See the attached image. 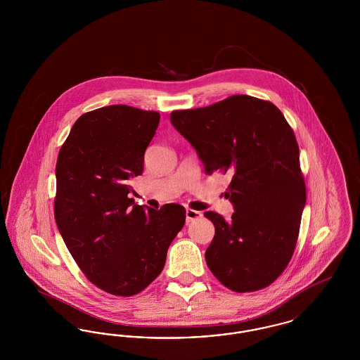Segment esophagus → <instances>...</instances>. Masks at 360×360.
I'll list each match as a JSON object with an SVG mask.
<instances>
[{"label": "esophagus", "mask_w": 360, "mask_h": 360, "mask_svg": "<svg viewBox=\"0 0 360 360\" xmlns=\"http://www.w3.org/2000/svg\"><path fill=\"white\" fill-rule=\"evenodd\" d=\"M202 217V213L198 210H193V209H186V223H191L194 220H198Z\"/></svg>", "instance_id": "obj_1"}]
</instances>
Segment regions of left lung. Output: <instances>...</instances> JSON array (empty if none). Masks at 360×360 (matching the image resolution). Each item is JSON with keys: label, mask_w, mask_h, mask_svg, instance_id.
Segmentation results:
<instances>
[{"label": "left lung", "mask_w": 360, "mask_h": 360, "mask_svg": "<svg viewBox=\"0 0 360 360\" xmlns=\"http://www.w3.org/2000/svg\"><path fill=\"white\" fill-rule=\"evenodd\" d=\"M174 128L195 148L206 174L231 176L229 221L205 212L216 232L205 252L213 275L231 290H260L290 262L307 202L295 135L270 101L231 96L205 108L174 110Z\"/></svg>", "instance_id": "left-lung-1"}]
</instances>
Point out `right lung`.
I'll return each instance as SVG.
<instances>
[{"mask_svg": "<svg viewBox=\"0 0 360 360\" xmlns=\"http://www.w3.org/2000/svg\"><path fill=\"white\" fill-rule=\"evenodd\" d=\"M159 119L158 112L128 105L87 112L58 155V229L86 278L113 295H135L162 273L186 219L178 204L155 210L129 198Z\"/></svg>", "mask_w": 360, "mask_h": 360, "instance_id": "obj_1", "label": "right lung"}]
</instances>
